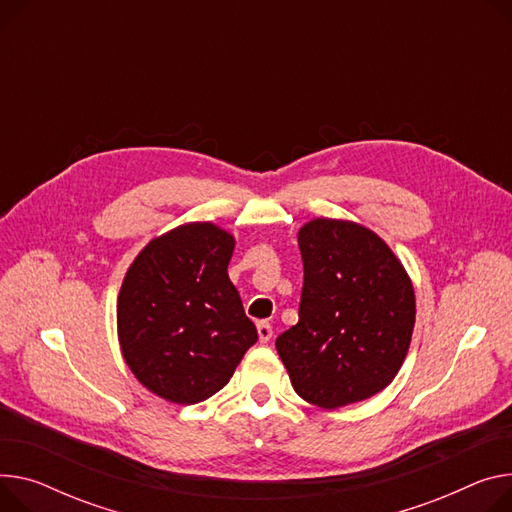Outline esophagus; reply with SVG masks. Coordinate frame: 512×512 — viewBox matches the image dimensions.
Masks as SVG:
<instances>
[{"mask_svg": "<svg viewBox=\"0 0 512 512\" xmlns=\"http://www.w3.org/2000/svg\"><path fill=\"white\" fill-rule=\"evenodd\" d=\"M257 333H259V342L267 344L269 339H271V335H274V329H271V325L267 321H259L257 323Z\"/></svg>", "mask_w": 512, "mask_h": 512, "instance_id": "1", "label": "esophagus"}]
</instances>
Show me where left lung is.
<instances>
[{
    "mask_svg": "<svg viewBox=\"0 0 512 512\" xmlns=\"http://www.w3.org/2000/svg\"><path fill=\"white\" fill-rule=\"evenodd\" d=\"M304 282L298 323L276 339L294 391L333 410L383 391L416 323L414 286L372 230L317 218L298 232Z\"/></svg>",
    "mask_w": 512,
    "mask_h": 512,
    "instance_id": "left-lung-1",
    "label": "left lung"
}]
</instances>
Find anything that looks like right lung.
I'll list each match as a JSON object with an SVG mask.
<instances>
[{
  "instance_id": "1",
  "label": "right lung",
  "mask_w": 512,
  "mask_h": 512,
  "mask_svg": "<svg viewBox=\"0 0 512 512\" xmlns=\"http://www.w3.org/2000/svg\"><path fill=\"white\" fill-rule=\"evenodd\" d=\"M232 251L226 230L191 222L154 238L127 269L117 300L121 352L162 399L212 397L257 342L226 271Z\"/></svg>"
}]
</instances>
